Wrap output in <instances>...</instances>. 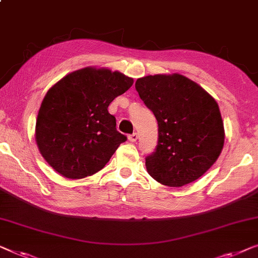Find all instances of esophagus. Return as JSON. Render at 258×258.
Masks as SVG:
<instances>
[{"mask_svg":"<svg viewBox=\"0 0 258 258\" xmlns=\"http://www.w3.org/2000/svg\"><path fill=\"white\" fill-rule=\"evenodd\" d=\"M128 138H129L130 142H136L137 138H138V134L137 133H134V134H132V135H129Z\"/></svg>","mask_w":258,"mask_h":258,"instance_id":"esophagus-1","label":"esophagus"}]
</instances>
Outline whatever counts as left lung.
Returning <instances> with one entry per match:
<instances>
[{
  "label": "left lung",
  "mask_w": 258,
  "mask_h": 258,
  "mask_svg": "<svg viewBox=\"0 0 258 258\" xmlns=\"http://www.w3.org/2000/svg\"><path fill=\"white\" fill-rule=\"evenodd\" d=\"M135 87L158 122V143L145 158L149 174L170 187L197 180L216 162L225 143L218 103L180 74L140 78Z\"/></svg>",
  "instance_id": "obj_1"
}]
</instances>
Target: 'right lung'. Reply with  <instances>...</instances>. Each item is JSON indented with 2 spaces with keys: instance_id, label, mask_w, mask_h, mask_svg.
I'll return each instance as SVG.
<instances>
[{
  "instance_id": "obj_1",
  "label": "right lung",
  "mask_w": 258,
  "mask_h": 258,
  "mask_svg": "<svg viewBox=\"0 0 258 258\" xmlns=\"http://www.w3.org/2000/svg\"><path fill=\"white\" fill-rule=\"evenodd\" d=\"M133 84V78L117 71L86 67L52 86L36 122L37 145L48 165L70 179L103 169L126 141L108 106Z\"/></svg>"
}]
</instances>
